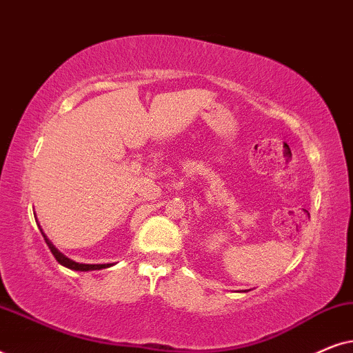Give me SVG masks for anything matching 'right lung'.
I'll return each instance as SVG.
<instances>
[{"label":"right lung","instance_id":"obj_1","mask_svg":"<svg viewBox=\"0 0 353 353\" xmlns=\"http://www.w3.org/2000/svg\"><path fill=\"white\" fill-rule=\"evenodd\" d=\"M40 231H41L43 238H45V241H46L48 248H50V250H51V254L54 255V259L57 260V262H59L61 265H64L65 268L75 270V272H91V270H101V268L112 267V263H96V265H91V263H79V262H74V260L69 259V257H65L64 254L59 252V250H57V249L54 248V244H52L51 241L48 239V236H46L45 233H43L41 226H40Z\"/></svg>","mask_w":353,"mask_h":353}]
</instances>
